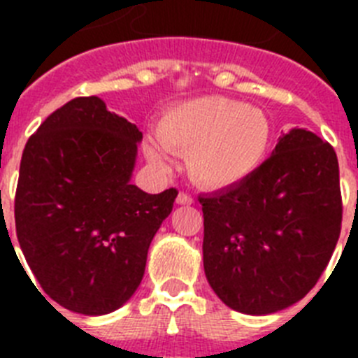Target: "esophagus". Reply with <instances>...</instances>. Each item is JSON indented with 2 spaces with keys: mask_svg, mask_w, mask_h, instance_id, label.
I'll list each match as a JSON object with an SVG mask.
<instances>
[{
  "mask_svg": "<svg viewBox=\"0 0 358 358\" xmlns=\"http://www.w3.org/2000/svg\"><path fill=\"white\" fill-rule=\"evenodd\" d=\"M194 202V197L189 194H186V192H179V195H177V204H192Z\"/></svg>",
  "mask_w": 358,
  "mask_h": 358,
  "instance_id": "esophagus-1",
  "label": "esophagus"
}]
</instances>
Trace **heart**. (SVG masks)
<instances>
[{"instance_id": "heart-1", "label": "heart", "mask_w": 358, "mask_h": 358, "mask_svg": "<svg viewBox=\"0 0 358 358\" xmlns=\"http://www.w3.org/2000/svg\"><path fill=\"white\" fill-rule=\"evenodd\" d=\"M163 148L186 156V170L204 188H231L260 169L273 125L264 110L222 96H202L170 107L156 129ZM147 156L163 163L159 148Z\"/></svg>"}]
</instances>
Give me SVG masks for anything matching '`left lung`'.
<instances>
[{
    "label": "left lung",
    "mask_w": 358,
    "mask_h": 358,
    "mask_svg": "<svg viewBox=\"0 0 358 358\" xmlns=\"http://www.w3.org/2000/svg\"><path fill=\"white\" fill-rule=\"evenodd\" d=\"M199 202L211 289L236 312L274 314L314 289L334 255L343 222L337 154L292 129L245 181Z\"/></svg>",
    "instance_id": "1"
}]
</instances>
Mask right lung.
<instances>
[{"label":"right lung","mask_w":358,"mask_h":358,"mask_svg":"<svg viewBox=\"0 0 358 358\" xmlns=\"http://www.w3.org/2000/svg\"><path fill=\"white\" fill-rule=\"evenodd\" d=\"M141 138L103 100L78 96L27 141L15 233L37 283L62 308L109 314L143 280L148 248L177 189L150 195L131 185Z\"/></svg>","instance_id":"obj_1"}]
</instances>
